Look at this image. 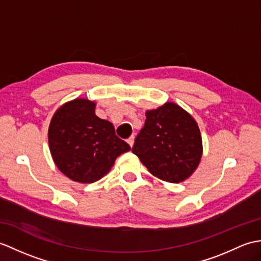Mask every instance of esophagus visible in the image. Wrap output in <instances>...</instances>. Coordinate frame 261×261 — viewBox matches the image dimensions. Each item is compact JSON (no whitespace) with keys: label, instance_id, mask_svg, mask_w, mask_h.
I'll return each mask as SVG.
<instances>
[{"label":"esophagus","instance_id":"34e87169","mask_svg":"<svg viewBox=\"0 0 261 261\" xmlns=\"http://www.w3.org/2000/svg\"><path fill=\"white\" fill-rule=\"evenodd\" d=\"M128 143L130 144V147H132L133 143H135V136H131V137L128 139Z\"/></svg>","mask_w":261,"mask_h":261}]
</instances>
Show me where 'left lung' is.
<instances>
[{"label": "left lung", "instance_id": "1", "mask_svg": "<svg viewBox=\"0 0 261 261\" xmlns=\"http://www.w3.org/2000/svg\"><path fill=\"white\" fill-rule=\"evenodd\" d=\"M145 117L132 152L150 173L163 181L178 184L189 178L202 154L201 136L196 121L171 102L147 111Z\"/></svg>", "mask_w": 261, "mask_h": 261}]
</instances>
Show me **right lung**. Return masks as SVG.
Segmentation results:
<instances>
[{
  "instance_id": "add662e5",
  "label": "right lung",
  "mask_w": 261,
  "mask_h": 261,
  "mask_svg": "<svg viewBox=\"0 0 261 261\" xmlns=\"http://www.w3.org/2000/svg\"><path fill=\"white\" fill-rule=\"evenodd\" d=\"M95 103L75 99L54 114L48 128V145L59 170L83 184L100 180L121 153L131 148L117 137L108 120L94 113Z\"/></svg>"
}]
</instances>
